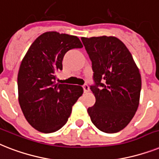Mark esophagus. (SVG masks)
Here are the masks:
<instances>
[{"instance_id":"esophagus-1","label":"esophagus","mask_w":159,"mask_h":159,"mask_svg":"<svg viewBox=\"0 0 159 159\" xmlns=\"http://www.w3.org/2000/svg\"><path fill=\"white\" fill-rule=\"evenodd\" d=\"M82 87H83V91L85 93L88 92V91H90V88H89V86L87 84H85V85H83V86H82Z\"/></svg>"}]
</instances>
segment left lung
I'll return each instance as SVG.
<instances>
[{
  "label": "left lung",
  "mask_w": 159,
  "mask_h": 159,
  "mask_svg": "<svg viewBox=\"0 0 159 159\" xmlns=\"http://www.w3.org/2000/svg\"><path fill=\"white\" fill-rule=\"evenodd\" d=\"M92 64L91 90L94 106L87 109L92 123L103 132L116 133L125 128L137 110L141 77L132 55L115 37H82Z\"/></svg>",
  "instance_id": "8db88e82"
}]
</instances>
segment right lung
Wrapping results in <instances>:
<instances>
[{"mask_svg": "<svg viewBox=\"0 0 159 159\" xmlns=\"http://www.w3.org/2000/svg\"><path fill=\"white\" fill-rule=\"evenodd\" d=\"M82 47L76 36L47 32L35 40L22 60L18 73L19 102L28 123L37 131L51 133L64 126L82 95V86L56 82L64 55Z\"/></svg>", "mask_w": 159, "mask_h": 159, "instance_id": "obj_1", "label": "right lung"}]
</instances>
